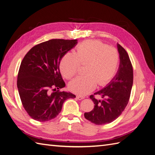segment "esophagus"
Segmentation results:
<instances>
[{
  "mask_svg": "<svg viewBox=\"0 0 155 155\" xmlns=\"http://www.w3.org/2000/svg\"><path fill=\"white\" fill-rule=\"evenodd\" d=\"M76 97L78 98L79 100H83V99H84V98H85V97L83 96H81V95H78L76 96Z\"/></svg>",
  "mask_w": 155,
  "mask_h": 155,
  "instance_id": "34e87169",
  "label": "esophagus"
}]
</instances>
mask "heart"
<instances>
[{
    "label": "heart",
    "mask_w": 155,
    "mask_h": 155,
    "mask_svg": "<svg viewBox=\"0 0 155 155\" xmlns=\"http://www.w3.org/2000/svg\"><path fill=\"white\" fill-rule=\"evenodd\" d=\"M120 54L114 47L97 40H88L79 44L76 54L67 52L59 63L60 71L67 79L76 75L80 64H87L85 76H78L70 83L69 88L78 94L85 95L98 85L109 83L118 71Z\"/></svg>",
    "instance_id": "b5f03b06"
}]
</instances>
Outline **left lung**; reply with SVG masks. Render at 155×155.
<instances>
[{
    "instance_id": "1",
    "label": "left lung",
    "mask_w": 155,
    "mask_h": 155,
    "mask_svg": "<svg viewBox=\"0 0 155 155\" xmlns=\"http://www.w3.org/2000/svg\"><path fill=\"white\" fill-rule=\"evenodd\" d=\"M120 64L116 76L102 90L94 94L100 95L101 100L94 95L90 98L94 104L91 112L84 114L85 118L96 125H104L115 120L127 105L133 83V68L126 50L118 44Z\"/></svg>"
}]
</instances>
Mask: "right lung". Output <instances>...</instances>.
Returning a JSON list of instances; mask_svg holds the SVG:
<instances>
[{
    "label": "right lung",
    "mask_w": 155,
    "mask_h": 155,
    "mask_svg": "<svg viewBox=\"0 0 155 155\" xmlns=\"http://www.w3.org/2000/svg\"><path fill=\"white\" fill-rule=\"evenodd\" d=\"M77 39H51L34 46L23 58L17 88L23 107L31 118L46 121L55 118L72 93L61 92L65 83L59 71L63 56L74 47Z\"/></svg>",
    "instance_id": "obj_1"
}]
</instances>
